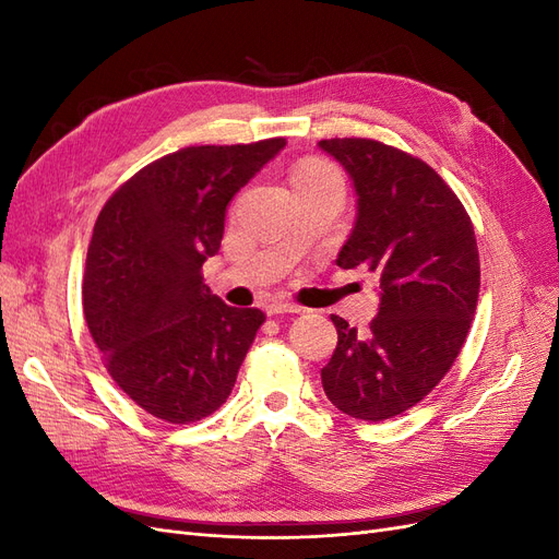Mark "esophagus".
I'll return each mask as SVG.
<instances>
[{"instance_id":"34e87169","label":"esophagus","mask_w":559,"mask_h":559,"mask_svg":"<svg viewBox=\"0 0 559 559\" xmlns=\"http://www.w3.org/2000/svg\"><path fill=\"white\" fill-rule=\"evenodd\" d=\"M265 314H298V312H302V308H298V306H294V302H286V300H267L265 302Z\"/></svg>"}]
</instances>
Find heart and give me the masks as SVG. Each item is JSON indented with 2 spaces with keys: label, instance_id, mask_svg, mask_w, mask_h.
Wrapping results in <instances>:
<instances>
[{
  "label": "heart",
  "instance_id": "b5f03b06",
  "mask_svg": "<svg viewBox=\"0 0 559 559\" xmlns=\"http://www.w3.org/2000/svg\"><path fill=\"white\" fill-rule=\"evenodd\" d=\"M317 181H341V175H337V170L331 163L317 160V158L302 160L294 167V173H292L294 189H296V186L317 183Z\"/></svg>",
  "mask_w": 559,
  "mask_h": 559
}]
</instances>
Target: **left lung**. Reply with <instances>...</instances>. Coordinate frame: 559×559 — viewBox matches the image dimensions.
<instances>
[{"label": "left lung", "mask_w": 559, "mask_h": 559, "mask_svg": "<svg viewBox=\"0 0 559 559\" xmlns=\"http://www.w3.org/2000/svg\"><path fill=\"white\" fill-rule=\"evenodd\" d=\"M357 191V222L335 263L380 277L366 333L331 317L337 347L321 384L337 411L366 421L425 399L460 354L480 289V261L464 205L436 170L376 140H321Z\"/></svg>", "instance_id": "obj_1"}]
</instances>
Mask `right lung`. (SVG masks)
I'll use <instances>...</instances> for the list:
<instances>
[{
  "label": "right lung",
  "instance_id": "add662e5",
  "mask_svg": "<svg viewBox=\"0 0 559 559\" xmlns=\"http://www.w3.org/2000/svg\"><path fill=\"white\" fill-rule=\"evenodd\" d=\"M286 146H186L130 177L99 212L83 275V314L114 382L148 415L189 425L226 403L265 321L202 282L226 207Z\"/></svg>",
  "mask_w": 559,
  "mask_h": 559
}]
</instances>
